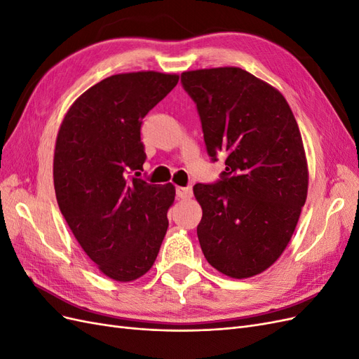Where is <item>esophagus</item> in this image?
I'll use <instances>...</instances> for the list:
<instances>
[{
	"instance_id": "obj_1",
	"label": "esophagus",
	"mask_w": 359,
	"mask_h": 359,
	"mask_svg": "<svg viewBox=\"0 0 359 359\" xmlns=\"http://www.w3.org/2000/svg\"><path fill=\"white\" fill-rule=\"evenodd\" d=\"M177 196L180 199H190L191 198V187H177Z\"/></svg>"
}]
</instances>
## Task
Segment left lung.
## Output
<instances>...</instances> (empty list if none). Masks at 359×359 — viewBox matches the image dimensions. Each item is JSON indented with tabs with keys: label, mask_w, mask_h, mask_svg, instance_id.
Listing matches in <instances>:
<instances>
[{
	"label": "left lung",
	"mask_w": 359,
	"mask_h": 359,
	"mask_svg": "<svg viewBox=\"0 0 359 359\" xmlns=\"http://www.w3.org/2000/svg\"><path fill=\"white\" fill-rule=\"evenodd\" d=\"M222 181L196 184L205 259L231 278L264 273L285 252L307 199L309 165L297 119L273 85L240 67L184 72Z\"/></svg>",
	"instance_id": "8db88e82"
}]
</instances>
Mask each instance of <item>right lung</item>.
Returning <instances> with one entry per match:
<instances>
[{
  "instance_id": "right-lung-1",
  "label": "right lung",
  "mask_w": 359,
  "mask_h": 359,
  "mask_svg": "<svg viewBox=\"0 0 359 359\" xmlns=\"http://www.w3.org/2000/svg\"><path fill=\"white\" fill-rule=\"evenodd\" d=\"M178 81V74L154 70L109 76L73 102L57 135L60 211L97 268L121 283L148 273L169 226L175 186L127 173L142 169L147 158L142 119Z\"/></svg>"
}]
</instances>
